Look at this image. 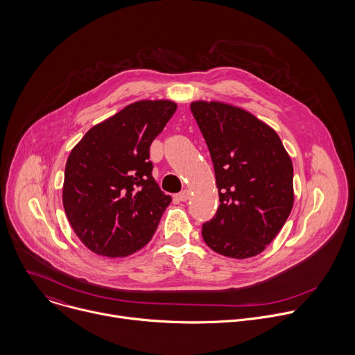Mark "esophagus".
Segmentation results:
<instances>
[{
    "label": "esophagus",
    "mask_w": 355,
    "mask_h": 355,
    "mask_svg": "<svg viewBox=\"0 0 355 355\" xmlns=\"http://www.w3.org/2000/svg\"><path fill=\"white\" fill-rule=\"evenodd\" d=\"M189 196H191L189 191H188V189H182L180 193H177V195H175V199H178V200L184 202V200H188V199H189Z\"/></svg>",
    "instance_id": "obj_1"
}]
</instances>
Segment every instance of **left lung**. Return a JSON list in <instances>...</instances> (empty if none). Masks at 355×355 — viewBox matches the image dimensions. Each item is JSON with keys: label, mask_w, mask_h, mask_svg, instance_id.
<instances>
[{"label": "left lung", "mask_w": 355, "mask_h": 355, "mask_svg": "<svg viewBox=\"0 0 355 355\" xmlns=\"http://www.w3.org/2000/svg\"><path fill=\"white\" fill-rule=\"evenodd\" d=\"M191 111L209 148L220 202L202 237L225 257H254L292 211L291 157L272 128L239 107L193 101Z\"/></svg>", "instance_id": "obj_1"}]
</instances>
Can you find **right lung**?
<instances>
[{"label":"right lung","instance_id":"right-lung-1","mask_svg":"<svg viewBox=\"0 0 355 355\" xmlns=\"http://www.w3.org/2000/svg\"><path fill=\"white\" fill-rule=\"evenodd\" d=\"M175 110L167 99L137 101L92 126L71 150L63 207L95 254L126 257L153 237L171 196L151 175L150 144Z\"/></svg>","mask_w":355,"mask_h":355}]
</instances>
